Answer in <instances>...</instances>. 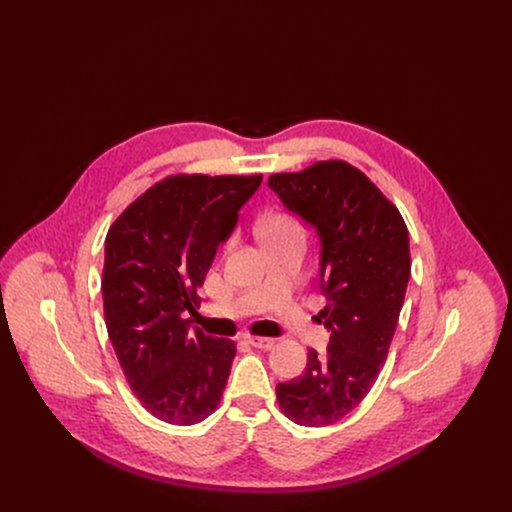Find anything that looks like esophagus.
I'll return each instance as SVG.
<instances>
[{"mask_svg":"<svg viewBox=\"0 0 512 512\" xmlns=\"http://www.w3.org/2000/svg\"><path fill=\"white\" fill-rule=\"evenodd\" d=\"M245 340H247L251 346L263 348V350H271V348L275 346V340H273V338H265V336H253V334H249V336H245Z\"/></svg>","mask_w":512,"mask_h":512,"instance_id":"esophagus-1","label":"esophagus"}]
</instances>
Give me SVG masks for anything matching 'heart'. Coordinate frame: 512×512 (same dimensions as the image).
<instances>
[{
  "label": "heart",
  "instance_id": "b5f03b06",
  "mask_svg": "<svg viewBox=\"0 0 512 512\" xmlns=\"http://www.w3.org/2000/svg\"><path fill=\"white\" fill-rule=\"evenodd\" d=\"M259 229H261V235H263L265 241H269L273 237L287 235V233L302 231L298 218L294 214H289V212H275V214L267 216ZM227 247H231V241L227 243Z\"/></svg>",
  "mask_w": 512,
  "mask_h": 512
}]
</instances>
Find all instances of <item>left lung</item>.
<instances>
[{
    "label": "left lung",
    "instance_id": "left-lung-1",
    "mask_svg": "<svg viewBox=\"0 0 512 512\" xmlns=\"http://www.w3.org/2000/svg\"><path fill=\"white\" fill-rule=\"evenodd\" d=\"M269 186L320 235L330 330L326 354L310 350L304 375L277 385V403L291 421L324 427L369 395L387 360L411 273L409 233L397 206L344 160L271 174Z\"/></svg>",
    "mask_w": 512,
    "mask_h": 512
}]
</instances>
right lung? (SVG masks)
I'll use <instances>...</instances> for the list:
<instances>
[{"label": "right lung", "mask_w": 512, "mask_h": 512, "mask_svg": "<svg viewBox=\"0 0 512 512\" xmlns=\"http://www.w3.org/2000/svg\"><path fill=\"white\" fill-rule=\"evenodd\" d=\"M263 174H174L135 198L111 225L103 310L121 371L139 403L172 425L204 421L221 403L237 346L212 338L194 312L216 247L237 225Z\"/></svg>", "instance_id": "1"}]
</instances>
